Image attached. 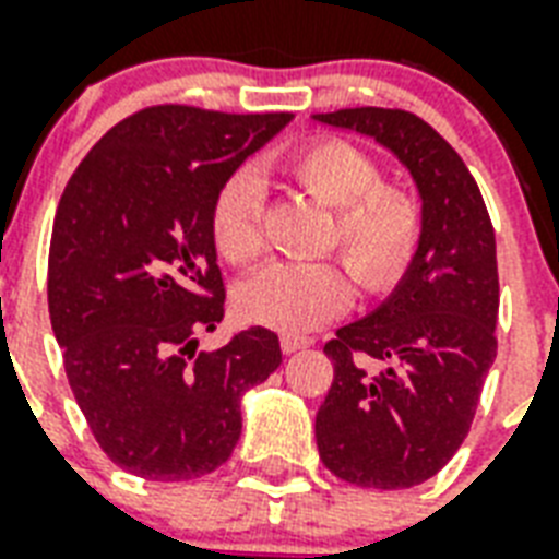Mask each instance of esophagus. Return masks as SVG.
I'll use <instances>...</instances> for the list:
<instances>
[{
	"label": "esophagus",
	"mask_w": 559,
	"mask_h": 559,
	"mask_svg": "<svg viewBox=\"0 0 559 559\" xmlns=\"http://www.w3.org/2000/svg\"><path fill=\"white\" fill-rule=\"evenodd\" d=\"M313 346V340L310 336H298V334H281V352L284 355H296L301 348Z\"/></svg>",
	"instance_id": "esophagus-1"
}]
</instances>
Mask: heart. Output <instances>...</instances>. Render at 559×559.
Returning a JSON list of instances; mask_svg holds the SVG:
<instances>
[{"instance_id":"b5f03b06","label":"heart","mask_w":559,"mask_h":559,"mask_svg":"<svg viewBox=\"0 0 559 559\" xmlns=\"http://www.w3.org/2000/svg\"><path fill=\"white\" fill-rule=\"evenodd\" d=\"M287 176L334 211L328 246H336L366 293L393 289L411 266L421 234L419 204L381 185V169L360 148L322 140L289 157ZM213 246L225 261L246 266L263 251L261 185L237 173L216 193ZM352 305V281L334 261L270 263L237 289V310L275 331H310Z\"/></svg>"}]
</instances>
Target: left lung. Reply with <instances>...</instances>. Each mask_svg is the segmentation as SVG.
<instances>
[{
  "mask_svg": "<svg viewBox=\"0 0 559 559\" xmlns=\"http://www.w3.org/2000/svg\"><path fill=\"white\" fill-rule=\"evenodd\" d=\"M313 119L386 148L421 202L402 281L325 343L334 383L317 413L319 457L355 487H416L463 445L496 360V231L466 164L416 114L346 108Z\"/></svg>",
  "mask_w": 559,
  "mask_h": 559,
  "instance_id": "left-lung-1",
  "label": "left lung"
}]
</instances>
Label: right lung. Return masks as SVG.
<instances>
[{
  "instance_id": "1",
  "label": "right lung",
  "mask_w": 559,
  "mask_h": 559,
  "mask_svg": "<svg viewBox=\"0 0 559 559\" xmlns=\"http://www.w3.org/2000/svg\"><path fill=\"white\" fill-rule=\"evenodd\" d=\"M289 114L157 105L122 119L72 173L49 246V319L72 395L119 468L193 480L231 457L240 402L281 366L254 325L213 352L223 322L211 213Z\"/></svg>"
}]
</instances>
